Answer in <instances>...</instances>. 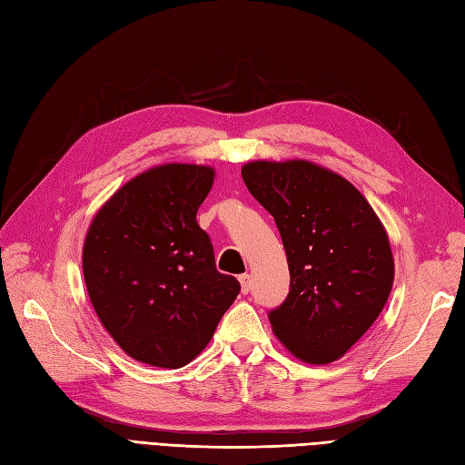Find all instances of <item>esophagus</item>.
I'll return each instance as SVG.
<instances>
[{
    "instance_id": "1",
    "label": "esophagus",
    "mask_w": 465,
    "mask_h": 465,
    "mask_svg": "<svg viewBox=\"0 0 465 465\" xmlns=\"http://www.w3.org/2000/svg\"><path fill=\"white\" fill-rule=\"evenodd\" d=\"M240 282H242V292L243 294H247L249 291H252V277H249L247 272H245V275H240Z\"/></svg>"
}]
</instances>
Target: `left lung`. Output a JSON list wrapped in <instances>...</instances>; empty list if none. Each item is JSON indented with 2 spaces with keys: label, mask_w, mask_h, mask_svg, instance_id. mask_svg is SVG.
<instances>
[{
  "label": "left lung",
  "mask_w": 465,
  "mask_h": 465,
  "mask_svg": "<svg viewBox=\"0 0 465 465\" xmlns=\"http://www.w3.org/2000/svg\"><path fill=\"white\" fill-rule=\"evenodd\" d=\"M242 176L275 218L289 261L272 331L306 363L340 360L389 299L395 263L383 223L346 178L308 161L247 163Z\"/></svg>",
  "instance_id": "obj_1"
}]
</instances>
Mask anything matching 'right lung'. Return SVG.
Segmentation results:
<instances>
[{
	"mask_svg": "<svg viewBox=\"0 0 465 465\" xmlns=\"http://www.w3.org/2000/svg\"><path fill=\"white\" fill-rule=\"evenodd\" d=\"M210 166L163 164L135 176L94 218L82 269L104 328L127 355L183 367L208 346L240 282L216 269L196 212Z\"/></svg>",
	"mask_w": 465,
	"mask_h": 465,
	"instance_id": "1",
	"label": "right lung"
}]
</instances>
